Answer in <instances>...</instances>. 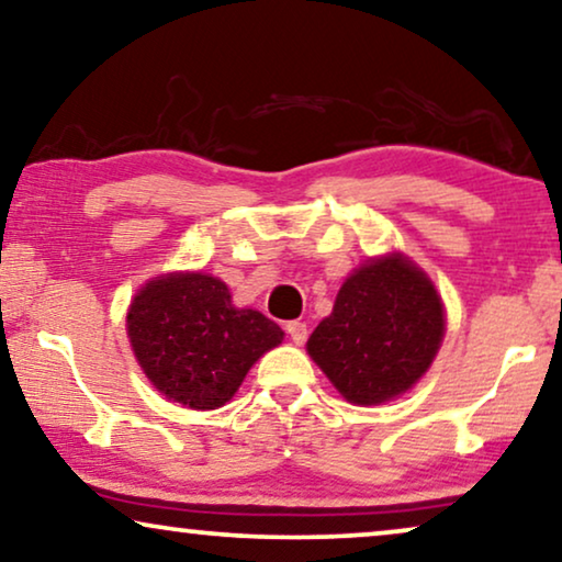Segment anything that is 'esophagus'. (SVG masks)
<instances>
[{"mask_svg":"<svg viewBox=\"0 0 562 562\" xmlns=\"http://www.w3.org/2000/svg\"><path fill=\"white\" fill-rule=\"evenodd\" d=\"M286 333H289V337H291V340H294L296 345H302V342L306 340V325H304V322H299V319L289 322Z\"/></svg>","mask_w":562,"mask_h":562,"instance_id":"esophagus-1","label":"esophagus"}]
</instances>
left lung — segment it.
<instances>
[{"instance_id": "left-lung-1", "label": "left lung", "mask_w": 562, "mask_h": 562, "mask_svg": "<svg viewBox=\"0 0 562 562\" xmlns=\"http://www.w3.org/2000/svg\"><path fill=\"white\" fill-rule=\"evenodd\" d=\"M442 337L435 283L402 252H389L345 279L306 352L350 404L371 406L409 391L432 366Z\"/></svg>"}]
</instances>
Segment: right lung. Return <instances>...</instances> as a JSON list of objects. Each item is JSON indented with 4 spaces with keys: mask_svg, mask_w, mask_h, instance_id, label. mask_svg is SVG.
Masks as SVG:
<instances>
[{
    "mask_svg": "<svg viewBox=\"0 0 562 562\" xmlns=\"http://www.w3.org/2000/svg\"><path fill=\"white\" fill-rule=\"evenodd\" d=\"M127 337L160 394L189 409L225 406L252 363L283 340L256 310H237L225 281L166 273L145 283L127 310Z\"/></svg>",
    "mask_w": 562,
    "mask_h": 562,
    "instance_id": "right-lung-1",
    "label": "right lung"
}]
</instances>
